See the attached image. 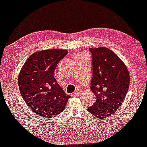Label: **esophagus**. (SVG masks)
Returning a JSON list of instances; mask_svg holds the SVG:
<instances>
[{
  "mask_svg": "<svg viewBox=\"0 0 147 147\" xmlns=\"http://www.w3.org/2000/svg\"><path fill=\"white\" fill-rule=\"evenodd\" d=\"M81 92H82V91H81V89H77L76 90L75 92H74V94H76V95H79V94L81 93Z\"/></svg>",
  "mask_w": 147,
  "mask_h": 147,
  "instance_id": "34e87169",
  "label": "esophagus"
}]
</instances>
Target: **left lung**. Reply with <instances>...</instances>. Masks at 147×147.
I'll return each instance as SVG.
<instances>
[{"label": "left lung", "instance_id": "obj_1", "mask_svg": "<svg viewBox=\"0 0 147 147\" xmlns=\"http://www.w3.org/2000/svg\"><path fill=\"white\" fill-rule=\"evenodd\" d=\"M92 55L91 89L96 97L88 111L98 118L109 117L121 107L129 87L125 65L114 52L105 47L89 49Z\"/></svg>", "mask_w": 147, "mask_h": 147}]
</instances>
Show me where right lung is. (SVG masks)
<instances>
[{"instance_id":"obj_1","label":"right lung","mask_w":147,"mask_h":147,"mask_svg":"<svg viewBox=\"0 0 147 147\" xmlns=\"http://www.w3.org/2000/svg\"><path fill=\"white\" fill-rule=\"evenodd\" d=\"M67 54V51L62 49L35 53L26 60L19 74V89L25 102L44 118L62 112L70 98L54 77L58 64Z\"/></svg>"}]
</instances>
